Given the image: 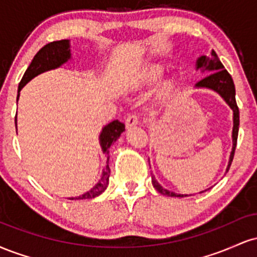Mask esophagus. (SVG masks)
I'll use <instances>...</instances> for the list:
<instances>
[{"mask_svg": "<svg viewBox=\"0 0 257 257\" xmlns=\"http://www.w3.org/2000/svg\"><path fill=\"white\" fill-rule=\"evenodd\" d=\"M139 123V116L135 113H131L126 116L125 118V125L126 128H129V126H133V125H137Z\"/></svg>", "mask_w": 257, "mask_h": 257, "instance_id": "esophagus-1", "label": "esophagus"}]
</instances>
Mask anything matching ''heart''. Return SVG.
<instances>
[{"label": "heart", "mask_w": 257, "mask_h": 257, "mask_svg": "<svg viewBox=\"0 0 257 257\" xmlns=\"http://www.w3.org/2000/svg\"><path fill=\"white\" fill-rule=\"evenodd\" d=\"M163 66L158 64L149 65V66L145 67L143 71L139 75V83L140 84H149L151 82H155L156 79L159 78V76L163 73Z\"/></svg>", "instance_id": "b5f03b06"}]
</instances>
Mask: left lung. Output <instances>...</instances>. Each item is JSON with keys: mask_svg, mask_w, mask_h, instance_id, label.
I'll use <instances>...</instances> for the list:
<instances>
[{"mask_svg": "<svg viewBox=\"0 0 257 257\" xmlns=\"http://www.w3.org/2000/svg\"><path fill=\"white\" fill-rule=\"evenodd\" d=\"M197 69H203L206 71H210L211 73L206 75L204 78L200 79L199 82H197L196 87H203V88H209V89H213L220 94L227 104L229 105V107L233 110V133H232V139H233V149L231 152V157H229L228 167H227V172H228L229 167H231L233 157H234V151L235 146H237V139H238V131H239V108L237 106V101H235V88L234 83H233V79L229 75L228 71L223 67V65L221 64L220 59L217 58L216 53L214 51L211 52V57L206 58L205 55L198 58L197 60ZM152 185L159 193L164 194V196H170V197H186L187 194H178L170 192V191L166 190V188L162 187L161 185L156 181V179L152 176ZM204 191H202L200 193H203Z\"/></svg>", "mask_w": 257, "mask_h": 257, "instance_id": "1", "label": "left lung"}]
</instances>
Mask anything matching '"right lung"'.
Wrapping results in <instances>:
<instances>
[{"mask_svg": "<svg viewBox=\"0 0 257 257\" xmlns=\"http://www.w3.org/2000/svg\"><path fill=\"white\" fill-rule=\"evenodd\" d=\"M71 54H70V41L69 40H61V41H55V42H51L46 46L42 47L40 51L37 52V54L35 55L32 59L31 64L29 65L28 70H26L24 76H23L22 81H20L19 87H18V91L22 90V88L28 83L29 81H31L32 78L36 77L37 75L42 73L44 71H48V70L57 69V67L61 66L64 63H66L69 60ZM18 98H19V94H18ZM16 124H17V117H16ZM125 131L124 123H122L120 120L116 119L113 122L108 123L107 125L104 126L101 134H100V145L102 147V151L104 153H108L107 150L110 149L111 144L113 141L117 140V138L119 137L120 133ZM108 158L106 159V167L102 172L101 179L99 180V182L91 188L90 191H88L87 193L82 194L78 198H71V199H91L94 197H98L99 194H101L105 191V188L107 187L108 182V176H110V168L107 164Z\"/></svg>", "mask_w": 257, "mask_h": 257, "instance_id": "right-lung-1", "label": "right lung"}]
</instances>
